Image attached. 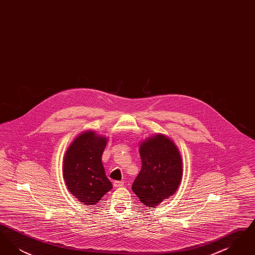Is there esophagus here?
<instances>
[{
  "label": "esophagus",
  "instance_id": "obj_1",
  "mask_svg": "<svg viewBox=\"0 0 255 255\" xmlns=\"http://www.w3.org/2000/svg\"><path fill=\"white\" fill-rule=\"evenodd\" d=\"M123 185H124L123 182H120V181H115V182H114V186H115L116 188H118V187H122Z\"/></svg>",
  "mask_w": 255,
  "mask_h": 255
}]
</instances>
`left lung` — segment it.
Segmentation results:
<instances>
[{
    "label": "left lung",
    "mask_w": 255,
    "mask_h": 255,
    "mask_svg": "<svg viewBox=\"0 0 255 255\" xmlns=\"http://www.w3.org/2000/svg\"><path fill=\"white\" fill-rule=\"evenodd\" d=\"M141 170L132 189L139 201L155 208L175 194L182 179L179 148L168 136L156 133L139 144Z\"/></svg>",
    "instance_id": "8db88e82"
}]
</instances>
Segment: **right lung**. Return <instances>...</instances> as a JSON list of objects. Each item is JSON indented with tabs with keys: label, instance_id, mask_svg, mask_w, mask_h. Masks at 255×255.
<instances>
[{
	"label": "right lung",
	"instance_id": "1",
	"mask_svg": "<svg viewBox=\"0 0 255 255\" xmlns=\"http://www.w3.org/2000/svg\"><path fill=\"white\" fill-rule=\"evenodd\" d=\"M108 138L94 131L78 134L63 158V178L69 191L85 206L97 204L113 188L102 165Z\"/></svg>",
	"mask_w": 255,
	"mask_h": 255
}]
</instances>
